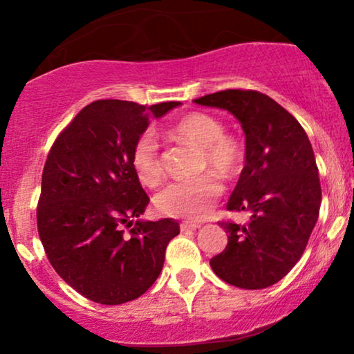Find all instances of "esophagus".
<instances>
[{"mask_svg": "<svg viewBox=\"0 0 354 354\" xmlns=\"http://www.w3.org/2000/svg\"><path fill=\"white\" fill-rule=\"evenodd\" d=\"M200 224H193V222H183V224H180V230L182 232H187V230H196L200 229Z\"/></svg>", "mask_w": 354, "mask_h": 354, "instance_id": "1", "label": "esophagus"}]
</instances>
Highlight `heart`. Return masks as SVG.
Wrapping results in <instances>:
<instances>
[{
    "label": "heart",
    "instance_id": "1",
    "mask_svg": "<svg viewBox=\"0 0 354 354\" xmlns=\"http://www.w3.org/2000/svg\"><path fill=\"white\" fill-rule=\"evenodd\" d=\"M171 137L178 143L192 145L201 149L203 167L230 178L240 171L243 153L234 138L227 137L224 125L205 113H192L182 118L171 129ZM132 166L140 180L153 185L161 177L162 164L159 156L158 137L147 130L135 140L132 148ZM222 193L216 177L203 176L193 180L171 182L158 192L154 205L162 214L180 219L205 217Z\"/></svg>",
    "mask_w": 354,
    "mask_h": 354
}]
</instances>
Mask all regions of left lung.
I'll list each match as a JSON object with an SVG mask.
<instances>
[{"label": "left lung", "instance_id": "left-lung-1", "mask_svg": "<svg viewBox=\"0 0 354 354\" xmlns=\"http://www.w3.org/2000/svg\"><path fill=\"white\" fill-rule=\"evenodd\" d=\"M225 109L245 132V167L227 203L250 222H221L229 243L209 261L224 282L245 290L277 283L298 263L322 201L316 158L297 119L268 95L224 90L195 100Z\"/></svg>", "mask_w": 354, "mask_h": 354}]
</instances>
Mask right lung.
<instances>
[{
	"label": "right lung",
	"instance_id": "right-lung-1",
	"mask_svg": "<svg viewBox=\"0 0 354 354\" xmlns=\"http://www.w3.org/2000/svg\"><path fill=\"white\" fill-rule=\"evenodd\" d=\"M180 104L95 101L50 149L38 235L59 277L91 301L122 304L142 297L161 274L167 243L180 234L174 219H140L149 198L132 166L133 143L149 119ZM122 223L133 227L127 236Z\"/></svg>",
	"mask_w": 354,
	"mask_h": 354
}]
</instances>
